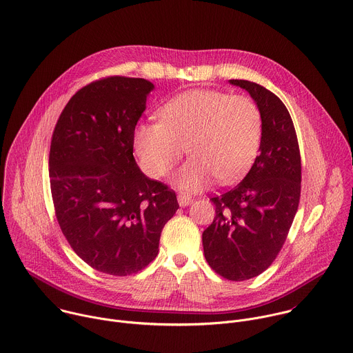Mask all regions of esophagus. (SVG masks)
<instances>
[{"label": "esophagus", "mask_w": 353, "mask_h": 353, "mask_svg": "<svg viewBox=\"0 0 353 353\" xmlns=\"http://www.w3.org/2000/svg\"><path fill=\"white\" fill-rule=\"evenodd\" d=\"M177 199H179V205L180 206H188L192 202V196L188 195V194H184V192L179 194Z\"/></svg>", "instance_id": "34e87169"}]
</instances>
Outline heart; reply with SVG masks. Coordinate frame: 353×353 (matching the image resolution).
Segmentation results:
<instances>
[{"label":"heart","instance_id":"obj_1","mask_svg":"<svg viewBox=\"0 0 353 353\" xmlns=\"http://www.w3.org/2000/svg\"><path fill=\"white\" fill-rule=\"evenodd\" d=\"M162 121L140 125L134 151L141 169L151 177H165L191 155L176 177L179 187L195 191L214 177L232 183L254 163L263 137V116L248 95L219 90H190L161 110Z\"/></svg>","mask_w":353,"mask_h":353}]
</instances>
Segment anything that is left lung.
I'll use <instances>...</instances> for the list:
<instances>
[{
	"label": "left lung",
	"mask_w": 353,
	"mask_h": 353,
	"mask_svg": "<svg viewBox=\"0 0 353 353\" xmlns=\"http://www.w3.org/2000/svg\"><path fill=\"white\" fill-rule=\"evenodd\" d=\"M230 84L259 105L263 137L244 180L210 198L216 216L202 232V245L217 274L244 281L263 273L287 240L301 196V154L290 112L276 94L248 80Z\"/></svg>",
	"instance_id": "1"
}]
</instances>
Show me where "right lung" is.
<instances>
[{
  "instance_id": "obj_1",
  "label": "right lung",
  "mask_w": 353,
  "mask_h": 353,
  "mask_svg": "<svg viewBox=\"0 0 353 353\" xmlns=\"http://www.w3.org/2000/svg\"><path fill=\"white\" fill-rule=\"evenodd\" d=\"M152 90L137 77L92 81L69 99L52 133L50 183L59 227L79 258L110 276L150 265L179 209L174 191L148 179L133 157Z\"/></svg>"
}]
</instances>
